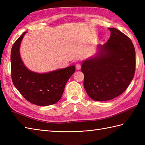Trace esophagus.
<instances>
[{"label":"esophagus","mask_w":145,"mask_h":145,"mask_svg":"<svg viewBox=\"0 0 145 145\" xmlns=\"http://www.w3.org/2000/svg\"><path fill=\"white\" fill-rule=\"evenodd\" d=\"M76 69H77L78 70H79V69L81 68V64L79 63H76Z\"/></svg>","instance_id":"esophagus-1"}]
</instances>
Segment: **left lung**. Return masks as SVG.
Wrapping results in <instances>:
<instances>
[{"mask_svg": "<svg viewBox=\"0 0 145 145\" xmlns=\"http://www.w3.org/2000/svg\"><path fill=\"white\" fill-rule=\"evenodd\" d=\"M110 39L98 45L95 57L83 61L84 85L95 101L112 100L125 91L133 80L136 58L130 39L115 28H109Z\"/></svg>", "mask_w": 145, "mask_h": 145, "instance_id": "1", "label": "left lung"}]
</instances>
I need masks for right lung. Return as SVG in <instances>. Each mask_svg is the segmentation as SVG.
Segmentation results:
<instances>
[{
    "label": "right lung",
    "mask_w": 145,
    "mask_h": 145,
    "mask_svg": "<svg viewBox=\"0 0 145 145\" xmlns=\"http://www.w3.org/2000/svg\"><path fill=\"white\" fill-rule=\"evenodd\" d=\"M23 33L12 47L11 76L14 86L25 99L39 106H48L58 102L62 96L66 83L75 72L74 65L46 73L29 70L20 55Z\"/></svg>",
    "instance_id": "obj_1"
}]
</instances>
